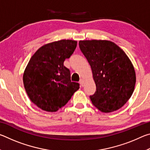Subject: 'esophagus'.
I'll return each mask as SVG.
<instances>
[{
  "mask_svg": "<svg viewBox=\"0 0 150 150\" xmlns=\"http://www.w3.org/2000/svg\"><path fill=\"white\" fill-rule=\"evenodd\" d=\"M84 84H85V83H84V80L83 79H81L80 80V85L82 86V87H83V86H84Z\"/></svg>",
  "mask_w": 150,
  "mask_h": 150,
  "instance_id": "1",
  "label": "esophagus"
}]
</instances>
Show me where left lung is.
I'll return each mask as SVG.
<instances>
[{
	"label": "left lung",
	"instance_id": "obj_1",
	"mask_svg": "<svg viewBox=\"0 0 150 150\" xmlns=\"http://www.w3.org/2000/svg\"><path fill=\"white\" fill-rule=\"evenodd\" d=\"M79 48L92 69L96 91L93 105L103 112H111L125 105L134 92L136 73L125 52L108 40H83Z\"/></svg>",
	"mask_w": 150,
	"mask_h": 150
}]
</instances>
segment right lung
I'll return each instance as SVG.
<instances>
[{"mask_svg": "<svg viewBox=\"0 0 150 150\" xmlns=\"http://www.w3.org/2000/svg\"><path fill=\"white\" fill-rule=\"evenodd\" d=\"M77 41L62 40L39 48L32 55L23 75L28 96L38 107L56 112L67 103L79 88L71 82L70 71L63 65L77 47Z\"/></svg>", "mask_w": 150, "mask_h": 150, "instance_id": "right-lung-1", "label": "right lung"}]
</instances>
